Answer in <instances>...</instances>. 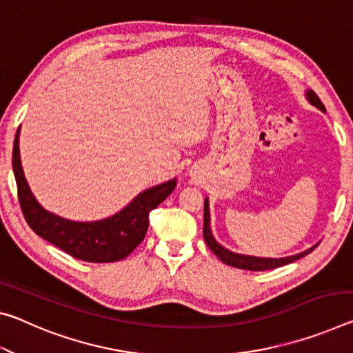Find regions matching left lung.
<instances>
[{"instance_id": "8db88e82", "label": "left lung", "mask_w": 353, "mask_h": 353, "mask_svg": "<svg viewBox=\"0 0 353 353\" xmlns=\"http://www.w3.org/2000/svg\"><path fill=\"white\" fill-rule=\"evenodd\" d=\"M306 99L310 100L311 105H314L316 108H319L321 111H325V106L321 102V99L317 97V94L311 89L306 91ZM204 240L214 254L218 257V259L225 262L228 265L237 267V268H243V270H253V272H262V270H272V268L276 267H283L286 264H290V262L300 259V257L306 256L307 253H311L317 245L314 247L307 248L306 251H301L299 254L294 256H288V257H279V259H272V257H256V256H247V254H239V253H232V251L226 250L225 247H221L220 243L216 242L212 236L210 231V212H209V199L204 201Z\"/></svg>"}]
</instances>
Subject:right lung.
<instances>
[{
  "label": "right lung",
  "mask_w": 353,
  "mask_h": 353,
  "mask_svg": "<svg viewBox=\"0 0 353 353\" xmlns=\"http://www.w3.org/2000/svg\"><path fill=\"white\" fill-rule=\"evenodd\" d=\"M20 127L15 133L12 168L20 209L37 236L86 262H116L127 257L146 237L149 214L176 188V179L150 187L113 216L99 221H72L43 209L32 196L23 174L19 149Z\"/></svg>",
  "instance_id": "add662e5"
}]
</instances>
